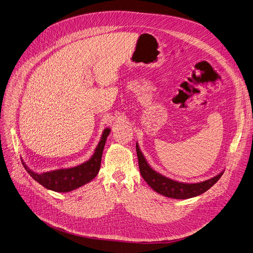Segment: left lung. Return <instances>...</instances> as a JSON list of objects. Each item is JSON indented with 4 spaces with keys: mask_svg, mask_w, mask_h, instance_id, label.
<instances>
[{
    "mask_svg": "<svg viewBox=\"0 0 253 253\" xmlns=\"http://www.w3.org/2000/svg\"><path fill=\"white\" fill-rule=\"evenodd\" d=\"M136 152L137 157H138L140 173L144 180L156 193L168 198L183 200L202 195L206 191H208L211 187H213L224 173V171H222L214 177L201 182H180L160 174L159 172L151 169L150 166L147 164L143 153L141 152L138 143H136Z\"/></svg>",
    "mask_w": 253,
    "mask_h": 253,
    "instance_id": "obj_1",
    "label": "left lung"
}]
</instances>
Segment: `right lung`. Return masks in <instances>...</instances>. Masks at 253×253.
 Wrapping results in <instances>:
<instances>
[{
	"label": "right lung",
	"instance_id": "add662e5",
	"mask_svg": "<svg viewBox=\"0 0 253 253\" xmlns=\"http://www.w3.org/2000/svg\"><path fill=\"white\" fill-rule=\"evenodd\" d=\"M110 132V128L104 129L101 140L98 143V146L96 147L94 154L91 155V157L88 160H86L85 163L79 165L77 167L38 173L31 170L26 166V164L23 162V159L22 164L24 166L27 172L30 174V176L34 178L37 182H39L44 188L58 193L72 192L85 185V183L89 182L91 179L97 176L101 167L102 154L105 147V143Z\"/></svg>",
	"mask_w": 253,
	"mask_h": 253
}]
</instances>
